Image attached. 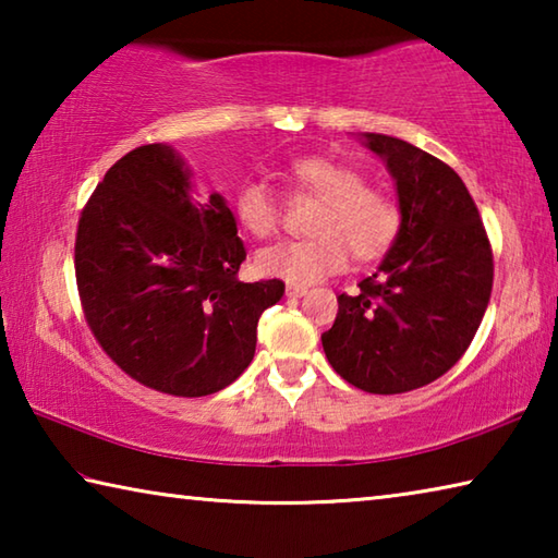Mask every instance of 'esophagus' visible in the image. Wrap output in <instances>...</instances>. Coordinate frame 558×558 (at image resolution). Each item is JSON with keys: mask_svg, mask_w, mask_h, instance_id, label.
I'll list each match as a JSON object with an SVG mask.
<instances>
[{"mask_svg": "<svg viewBox=\"0 0 558 558\" xmlns=\"http://www.w3.org/2000/svg\"><path fill=\"white\" fill-rule=\"evenodd\" d=\"M307 292V288L305 286H288L286 288V295L288 298H302Z\"/></svg>", "mask_w": 558, "mask_h": 558, "instance_id": "obj_1", "label": "esophagus"}]
</instances>
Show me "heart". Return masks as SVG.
I'll use <instances>...</instances> for the list:
<instances>
[{"instance_id":"1","label":"heart","mask_w":558,"mask_h":558,"mask_svg":"<svg viewBox=\"0 0 558 558\" xmlns=\"http://www.w3.org/2000/svg\"><path fill=\"white\" fill-rule=\"evenodd\" d=\"M286 179L295 192L319 199L310 221V239L278 241L256 253L263 276L307 286L342 270L352 248L359 260H374L391 248L401 231V211L389 194L364 184L354 167L327 157L292 159ZM235 221L256 239L276 233L280 202L260 179H245L233 194Z\"/></svg>"}]
</instances>
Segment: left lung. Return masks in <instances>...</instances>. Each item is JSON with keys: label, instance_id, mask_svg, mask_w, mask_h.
I'll use <instances>...</instances> for the list:
<instances>
[{"label": "left lung", "instance_id": "1", "mask_svg": "<svg viewBox=\"0 0 558 558\" xmlns=\"http://www.w3.org/2000/svg\"><path fill=\"white\" fill-rule=\"evenodd\" d=\"M364 140L396 179L401 231L356 295L337 298L323 347L356 389L405 393L468 352L493 292V245L456 169L399 137Z\"/></svg>", "mask_w": 558, "mask_h": 558}]
</instances>
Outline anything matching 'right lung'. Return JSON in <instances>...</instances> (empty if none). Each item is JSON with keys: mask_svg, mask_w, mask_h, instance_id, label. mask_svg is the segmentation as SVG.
Segmentation results:
<instances>
[{"mask_svg": "<svg viewBox=\"0 0 558 558\" xmlns=\"http://www.w3.org/2000/svg\"><path fill=\"white\" fill-rule=\"evenodd\" d=\"M167 145L120 157L83 206L75 282L96 342L130 379L169 396L226 389L256 354L286 282H241L243 241L223 196H189Z\"/></svg>", "mask_w": 558, "mask_h": 558, "instance_id": "1", "label": "right lung"}]
</instances>
